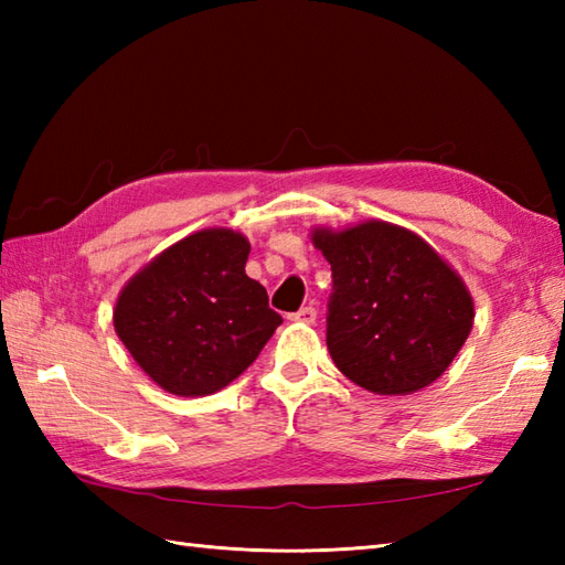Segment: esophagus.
I'll return each instance as SVG.
<instances>
[{
  "label": "esophagus",
  "instance_id": "obj_1",
  "mask_svg": "<svg viewBox=\"0 0 565 565\" xmlns=\"http://www.w3.org/2000/svg\"><path fill=\"white\" fill-rule=\"evenodd\" d=\"M316 318H318V310H316L313 306H303L301 310H296V313H291V316H289V320H294V322H303V326H313Z\"/></svg>",
  "mask_w": 565,
  "mask_h": 565
}]
</instances>
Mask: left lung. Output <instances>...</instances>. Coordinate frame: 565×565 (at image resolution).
Wrapping results in <instances>:
<instances>
[{
	"mask_svg": "<svg viewBox=\"0 0 565 565\" xmlns=\"http://www.w3.org/2000/svg\"><path fill=\"white\" fill-rule=\"evenodd\" d=\"M332 267L328 350L371 393L407 395L435 383L473 328L461 276L405 227L366 221L313 231Z\"/></svg>",
	"mask_w": 565,
	"mask_h": 565,
	"instance_id": "left-lung-1",
	"label": "left lung"
}]
</instances>
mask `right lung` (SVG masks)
I'll return each instance as SVG.
<instances>
[{
    "instance_id": "1",
    "label": "right lung",
    "mask_w": 565,
    "mask_h": 565,
    "mask_svg": "<svg viewBox=\"0 0 565 565\" xmlns=\"http://www.w3.org/2000/svg\"><path fill=\"white\" fill-rule=\"evenodd\" d=\"M249 243L227 227L199 231L146 264L114 308L138 366L174 395H211L259 356L281 316L245 274Z\"/></svg>"
}]
</instances>
